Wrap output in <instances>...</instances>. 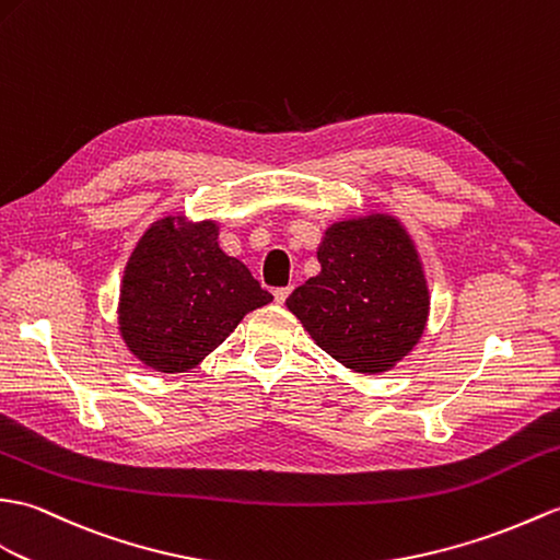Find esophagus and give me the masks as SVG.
<instances>
[{
    "instance_id": "1",
    "label": "esophagus",
    "mask_w": 560,
    "mask_h": 560,
    "mask_svg": "<svg viewBox=\"0 0 560 560\" xmlns=\"http://www.w3.org/2000/svg\"><path fill=\"white\" fill-rule=\"evenodd\" d=\"M289 293H291V285H285V289H277L275 291V301L281 305V303H285V298H289Z\"/></svg>"
}]
</instances>
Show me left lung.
<instances>
[{"mask_svg": "<svg viewBox=\"0 0 560 560\" xmlns=\"http://www.w3.org/2000/svg\"><path fill=\"white\" fill-rule=\"evenodd\" d=\"M319 275L285 298L315 343L362 374L392 370L422 339L429 289L406 226L372 212L336 221L317 248Z\"/></svg>", "mask_w": 560, "mask_h": 560, "instance_id": "1", "label": "left lung"}]
</instances>
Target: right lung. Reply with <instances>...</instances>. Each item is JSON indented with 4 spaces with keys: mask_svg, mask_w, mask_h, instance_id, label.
Instances as JSON below:
<instances>
[{
    "mask_svg": "<svg viewBox=\"0 0 560 560\" xmlns=\"http://www.w3.org/2000/svg\"><path fill=\"white\" fill-rule=\"evenodd\" d=\"M217 238V221L176 214L154 221L136 243L116 312L126 348L145 368L192 370L248 312L275 301Z\"/></svg>",
    "mask_w": 560,
    "mask_h": 560,
    "instance_id": "right-lung-1",
    "label": "right lung"
}]
</instances>
